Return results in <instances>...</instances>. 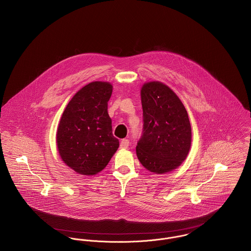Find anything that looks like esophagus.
Here are the masks:
<instances>
[{"instance_id":"34e87169","label":"esophagus","mask_w":251,"mask_h":251,"mask_svg":"<svg viewBox=\"0 0 251 251\" xmlns=\"http://www.w3.org/2000/svg\"><path fill=\"white\" fill-rule=\"evenodd\" d=\"M121 148L122 149H126V148H128V146H129V141L127 140V139H123L122 141H121Z\"/></svg>"}]
</instances>
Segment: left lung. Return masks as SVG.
Segmentation results:
<instances>
[{"label":"left lung","instance_id":"1","mask_svg":"<svg viewBox=\"0 0 251 251\" xmlns=\"http://www.w3.org/2000/svg\"><path fill=\"white\" fill-rule=\"evenodd\" d=\"M143 131L136 153L144 167L155 174L176 169L186 158L191 145L187 112L177 95L160 82L141 89Z\"/></svg>","mask_w":251,"mask_h":251}]
</instances>
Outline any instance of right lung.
<instances>
[{
	"label": "right lung",
	"mask_w": 251,
	"mask_h": 251,
	"mask_svg": "<svg viewBox=\"0 0 251 251\" xmlns=\"http://www.w3.org/2000/svg\"><path fill=\"white\" fill-rule=\"evenodd\" d=\"M112 91L108 82L89 83L74 95L62 115L58 151L63 161L78 174L100 172L119 148L107 112Z\"/></svg>",
	"instance_id": "1"
}]
</instances>
